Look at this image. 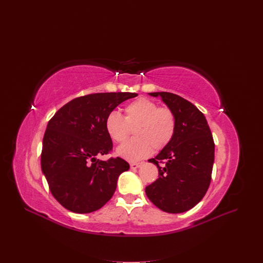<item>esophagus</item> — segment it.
Masks as SVG:
<instances>
[{
    "label": "esophagus",
    "instance_id": "esophagus-1",
    "mask_svg": "<svg viewBox=\"0 0 263 263\" xmlns=\"http://www.w3.org/2000/svg\"><path fill=\"white\" fill-rule=\"evenodd\" d=\"M142 163L143 162H132V163H130V167L132 170H135V168H138Z\"/></svg>",
    "mask_w": 263,
    "mask_h": 263
}]
</instances>
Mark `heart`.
Here are the masks:
<instances>
[{
  "mask_svg": "<svg viewBox=\"0 0 263 263\" xmlns=\"http://www.w3.org/2000/svg\"><path fill=\"white\" fill-rule=\"evenodd\" d=\"M105 129L115 142H123L134 129V139L118 148V155L135 162L167 146L177 131V119L174 112L145 98L137 99L125 108V118L112 111L105 120Z\"/></svg>",
  "mask_w": 263,
  "mask_h": 263,
  "instance_id": "obj_1",
  "label": "heart"
}]
</instances>
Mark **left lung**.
Here are the masks:
<instances>
[{
	"instance_id": "obj_1",
	"label": "left lung",
	"mask_w": 263,
	"mask_h": 263,
	"mask_svg": "<svg viewBox=\"0 0 263 263\" xmlns=\"http://www.w3.org/2000/svg\"><path fill=\"white\" fill-rule=\"evenodd\" d=\"M149 96L161 97L174 112L177 131L172 142L148 160L157 165L159 178L145 187V194L164 212H185L208 191L214 161L213 137L204 115L191 102L165 91Z\"/></svg>"
}]
</instances>
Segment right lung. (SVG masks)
<instances>
[{
	"mask_svg": "<svg viewBox=\"0 0 263 263\" xmlns=\"http://www.w3.org/2000/svg\"><path fill=\"white\" fill-rule=\"evenodd\" d=\"M133 92H100L79 97L62 106L49 121L43 140L42 170L53 197L67 210L89 213L114 196L119 176L129 163L111 157L105 120Z\"/></svg>",
	"mask_w": 263,
	"mask_h": 263,
	"instance_id": "add662e5",
	"label": "right lung"
}]
</instances>
